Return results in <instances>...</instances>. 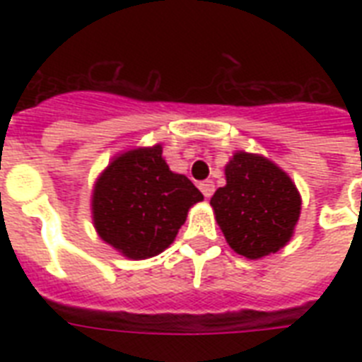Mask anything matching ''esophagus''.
<instances>
[{
	"instance_id": "esophagus-1",
	"label": "esophagus",
	"mask_w": 362,
	"mask_h": 362,
	"mask_svg": "<svg viewBox=\"0 0 362 362\" xmlns=\"http://www.w3.org/2000/svg\"><path fill=\"white\" fill-rule=\"evenodd\" d=\"M199 189L203 192V195L206 199L212 197V193H214V182H210V180L201 182V184H199Z\"/></svg>"
}]
</instances>
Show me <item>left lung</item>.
I'll use <instances>...</instances> for the list:
<instances>
[{
	"label": "left lung",
	"mask_w": 362,
	"mask_h": 362,
	"mask_svg": "<svg viewBox=\"0 0 362 362\" xmlns=\"http://www.w3.org/2000/svg\"><path fill=\"white\" fill-rule=\"evenodd\" d=\"M226 180L210 206L227 244L246 259H261L286 246L303 204L286 170L264 156L238 150L226 165Z\"/></svg>",
	"instance_id": "1"
}]
</instances>
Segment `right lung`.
Instances as JSON below:
<instances>
[{
	"label": "right lung",
	"mask_w": 362,
	"mask_h": 362,
	"mask_svg": "<svg viewBox=\"0 0 362 362\" xmlns=\"http://www.w3.org/2000/svg\"><path fill=\"white\" fill-rule=\"evenodd\" d=\"M203 199L187 176L169 169L161 144L131 148L116 153L93 184V227L124 257L141 261L167 250Z\"/></svg>",
	"instance_id": "1"
}]
</instances>
